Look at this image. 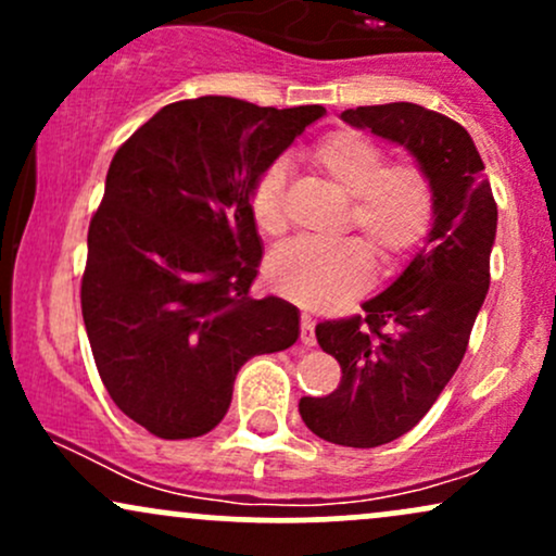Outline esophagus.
<instances>
[{
	"label": "esophagus",
	"mask_w": 556,
	"mask_h": 556,
	"mask_svg": "<svg viewBox=\"0 0 556 556\" xmlns=\"http://www.w3.org/2000/svg\"><path fill=\"white\" fill-rule=\"evenodd\" d=\"M300 342H303L305 348H314L316 344V321L308 314L300 316Z\"/></svg>",
	"instance_id": "34e87169"
}]
</instances>
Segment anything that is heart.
Wrapping results in <instances>:
<instances>
[{
  "instance_id": "b5f03b06",
  "label": "heart",
  "mask_w": 556,
  "mask_h": 556,
  "mask_svg": "<svg viewBox=\"0 0 556 556\" xmlns=\"http://www.w3.org/2000/svg\"><path fill=\"white\" fill-rule=\"evenodd\" d=\"M311 159L350 203V225L358 227L381 264H392L426 238L433 216L429 177L413 164H387L371 138L337 130L321 138ZM285 164H271L253 185L251 214L264 235H282ZM371 277V251L363 240L290 242L266 261V279L279 295L308 308H327L353 295Z\"/></svg>"
}]
</instances>
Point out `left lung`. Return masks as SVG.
Listing matches in <instances>:
<instances>
[{"mask_svg":"<svg viewBox=\"0 0 556 556\" xmlns=\"http://www.w3.org/2000/svg\"><path fill=\"white\" fill-rule=\"evenodd\" d=\"M342 119L402 146L433 193L424 248L363 303L366 316L316 327L342 381L327 397L300 400V418L331 444L368 450L410 431L460 366L489 292L496 203L473 138L455 119L410 101L344 110Z\"/></svg>","mask_w":556,"mask_h":556,"instance_id":"obj_1","label":"left lung"}]
</instances>
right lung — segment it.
Instances as JSON below:
<instances>
[{
	"mask_svg": "<svg viewBox=\"0 0 556 556\" xmlns=\"http://www.w3.org/2000/svg\"><path fill=\"white\" fill-rule=\"evenodd\" d=\"M324 112L201 96L114 154L88 227L83 321L114 405L154 437L208 433L242 363L295 344V305L248 295L264 253L251 193Z\"/></svg>",
	"mask_w": 556,
	"mask_h": 556,
	"instance_id": "obj_1",
	"label": "right lung"
}]
</instances>
